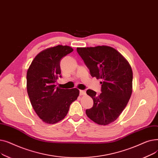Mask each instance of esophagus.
<instances>
[{"label": "esophagus", "instance_id": "34e87169", "mask_svg": "<svg viewBox=\"0 0 158 158\" xmlns=\"http://www.w3.org/2000/svg\"><path fill=\"white\" fill-rule=\"evenodd\" d=\"M79 95H86V91L85 90H80L79 91Z\"/></svg>", "mask_w": 158, "mask_h": 158}]
</instances>
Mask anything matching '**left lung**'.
I'll list each match as a JSON object with an SVG mask.
<instances>
[{
    "label": "left lung",
    "mask_w": 158,
    "mask_h": 158,
    "mask_svg": "<svg viewBox=\"0 0 158 158\" xmlns=\"http://www.w3.org/2000/svg\"><path fill=\"white\" fill-rule=\"evenodd\" d=\"M77 51L90 75L102 79L101 93L86 94L94 106L86 110L88 117L99 125L106 126L117 119L126 107L132 94V71L127 61L117 50L108 46L78 47Z\"/></svg>",
    "instance_id": "1"
}]
</instances>
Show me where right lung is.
I'll return each mask as SVG.
<instances>
[{"mask_svg": "<svg viewBox=\"0 0 158 158\" xmlns=\"http://www.w3.org/2000/svg\"><path fill=\"white\" fill-rule=\"evenodd\" d=\"M73 49L57 45L40 52L27 72V90L31 105L43 122L54 124L67 114L70 104L77 98V88L61 89L55 85L61 76L62 58Z\"/></svg>", "mask_w": 158, "mask_h": 158, "instance_id": "obj_1", "label": "right lung"}]
</instances>
